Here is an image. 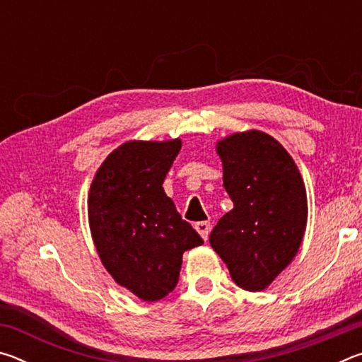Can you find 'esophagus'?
I'll return each instance as SVG.
<instances>
[{"label":"esophagus","instance_id":"1","mask_svg":"<svg viewBox=\"0 0 362 362\" xmlns=\"http://www.w3.org/2000/svg\"><path fill=\"white\" fill-rule=\"evenodd\" d=\"M194 228L199 233L201 238H203L204 241H207V238H209V231H211V223L209 222H198V223H194Z\"/></svg>","mask_w":362,"mask_h":362}]
</instances>
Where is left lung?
<instances>
[{
	"label": "left lung",
	"instance_id": "8db88e82",
	"mask_svg": "<svg viewBox=\"0 0 362 362\" xmlns=\"http://www.w3.org/2000/svg\"><path fill=\"white\" fill-rule=\"evenodd\" d=\"M217 153L233 209L214 226L211 246L236 286L263 291L302 244L308 217L302 175L284 146L260 131L220 140Z\"/></svg>",
	"mask_w": 362,
	"mask_h": 362
}]
</instances>
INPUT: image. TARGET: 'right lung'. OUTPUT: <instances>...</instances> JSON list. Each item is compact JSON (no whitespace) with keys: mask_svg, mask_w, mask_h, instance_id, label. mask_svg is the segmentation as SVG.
<instances>
[{"mask_svg":"<svg viewBox=\"0 0 362 362\" xmlns=\"http://www.w3.org/2000/svg\"><path fill=\"white\" fill-rule=\"evenodd\" d=\"M180 148V139L122 144L90 185L89 226L103 267L145 302L173 292L183 252L204 243L163 188Z\"/></svg>","mask_w":362,"mask_h":362,"instance_id":"add662e5","label":"right lung"}]
</instances>
